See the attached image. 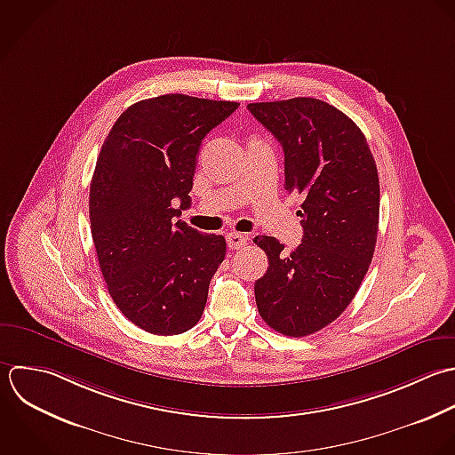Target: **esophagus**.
I'll list each match as a JSON object with an SVG mask.
<instances>
[{"label": "esophagus", "mask_w": 455, "mask_h": 455, "mask_svg": "<svg viewBox=\"0 0 455 455\" xmlns=\"http://www.w3.org/2000/svg\"><path fill=\"white\" fill-rule=\"evenodd\" d=\"M246 243H248V237L244 234H237V232L227 234V244L230 250H241L246 246Z\"/></svg>", "instance_id": "obj_1"}]
</instances>
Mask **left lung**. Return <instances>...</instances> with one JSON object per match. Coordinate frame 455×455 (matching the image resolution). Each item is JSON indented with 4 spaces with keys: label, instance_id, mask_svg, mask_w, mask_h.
I'll use <instances>...</instances> for the list:
<instances>
[{
    "label": "left lung",
    "instance_id": "8db88e82",
    "mask_svg": "<svg viewBox=\"0 0 455 455\" xmlns=\"http://www.w3.org/2000/svg\"><path fill=\"white\" fill-rule=\"evenodd\" d=\"M250 113L280 141L285 189L303 196L301 244L285 251L257 235L269 260L255 282L260 317L287 337L333 323L356 296L372 262L379 225V177L367 138L335 106L296 97L251 102Z\"/></svg>",
    "mask_w": 455,
    "mask_h": 455
}]
</instances>
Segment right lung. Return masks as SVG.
<instances>
[{"label":"right lung","instance_id":"add662e5","mask_svg":"<svg viewBox=\"0 0 455 455\" xmlns=\"http://www.w3.org/2000/svg\"><path fill=\"white\" fill-rule=\"evenodd\" d=\"M232 100L168 93L129 106L111 127L90 184V227L108 292L152 335H179L202 317L225 259L223 235L175 220L202 140L235 109Z\"/></svg>","mask_w":455,"mask_h":455}]
</instances>
